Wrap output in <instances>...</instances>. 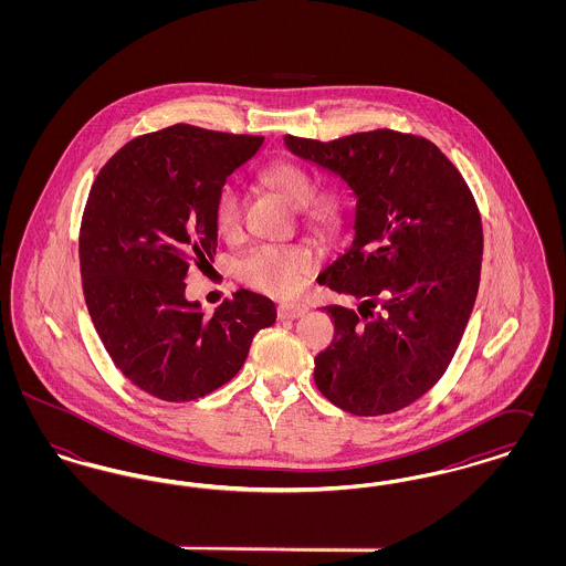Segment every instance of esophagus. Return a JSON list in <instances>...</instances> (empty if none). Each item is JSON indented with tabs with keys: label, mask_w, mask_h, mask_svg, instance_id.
Here are the masks:
<instances>
[{
	"label": "esophagus",
	"mask_w": 566,
	"mask_h": 566,
	"mask_svg": "<svg viewBox=\"0 0 566 566\" xmlns=\"http://www.w3.org/2000/svg\"><path fill=\"white\" fill-rule=\"evenodd\" d=\"M307 312H310V307L303 305V303H280V305H277V316H280V318H291V321H295V318L305 316Z\"/></svg>",
	"instance_id": "34e87169"
}]
</instances>
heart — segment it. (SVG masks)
<instances>
[{
    "label": "heart",
    "mask_w": 566,
    "mask_h": 566,
    "mask_svg": "<svg viewBox=\"0 0 566 566\" xmlns=\"http://www.w3.org/2000/svg\"><path fill=\"white\" fill-rule=\"evenodd\" d=\"M259 178L284 195L293 206L303 208V224L312 231L328 233L342 220L339 199L316 195L314 176L291 161H273L259 171ZM216 224L224 233L240 229L243 214L242 190L224 185L216 199ZM316 270V256L305 245H259L240 263V277L248 286L275 296L295 295Z\"/></svg>",
    "instance_id": "b5f03b06"
}]
</instances>
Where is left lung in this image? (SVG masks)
<instances>
[{"label":"left lung","instance_id":"1","mask_svg":"<svg viewBox=\"0 0 566 566\" xmlns=\"http://www.w3.org/2000/svg\"><path fill=\"white\" fill-rule=\"evenodd\" d=\"M284 142L356 197L354 242L318 282L360 305L323 307L335 337L314 358L316 386L354 416L399 411L446 374L475 305L484 231L473 192L420 135L376 129Z\"/></svg>","mask_w":566,"mask_h":566}]
</instances>
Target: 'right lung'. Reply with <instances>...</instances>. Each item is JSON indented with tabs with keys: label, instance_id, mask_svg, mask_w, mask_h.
<instances>
[{
	"label": "right lung",
	"instance_id": "right-lung-1",
	"mask_svg": "<svg viewBox=\"0 0 566 566\" xmlns=\"http://www.w3.org/2000/svg\"><path fill=\"white\" fill-rule=\"evenodd\" d=\"M261 144V135L174 125L125 144L88 192L78 252L91 321L118 371L161 401L214 392L275 323L273 301L250 291L214 316L185 296L189 271L216 254L220 190Z\"/></svg>",
	"mask_w": 566,
	"mask_h": 566
}]
</instances>
